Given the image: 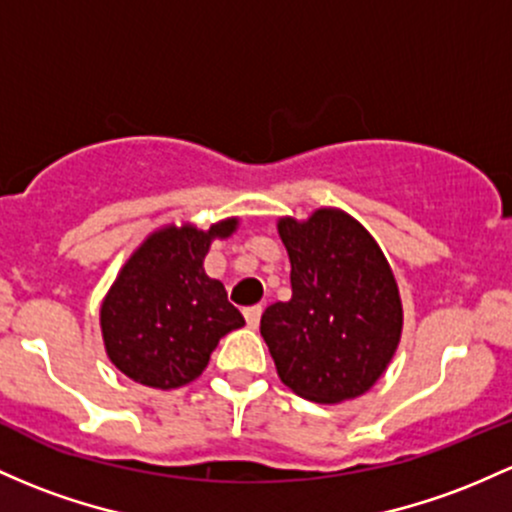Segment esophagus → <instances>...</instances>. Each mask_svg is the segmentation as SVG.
Segmentation results:
<instances>
[{"label": "esophagus", "mask_w": 512, "mask_h": 512, "mask_svg": "<svg viewBox=\"0 0 512 512\" xmlns=\"http://www.w3.org/2000/svg\"><path fill=\"white\" fill-rule=\"evenodd\" d=\"M245 320H247V325H250V328H257V325H260V318H262V306H250V308H245Z\"/></svg>", "instance_id": "obj_1"}]
</instances>
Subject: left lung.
I'll use <instances>...</instances> for the list:
<instances>
[{"label":"left lung","instance_id":"left-lung-1","mask_svg":"<svg viewBox=\"0 0 512 512\" xmlns=\"http://www.w3.org/2000/svg\"><path fill=\"white\" fill-rule=\"evenodd\" d=\"M291 299L262 313L260 333L279 379L296 396L342 403L367 393L398 350L403 306L389 260L367 228L340 209L284 216Z\"/></svg>","mask_w":512,"mask_h":512}]
</instances>
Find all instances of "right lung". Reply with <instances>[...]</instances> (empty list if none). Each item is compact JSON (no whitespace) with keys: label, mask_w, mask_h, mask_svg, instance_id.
<instances>
[{"label":"right lung","mask_w":512,"mask_h":512,"mask_svg":"<svg viewBox=\"0 0 512 512\" xmlns=\"http://www.w3.org/2000/svg\"><path fill=\"white\" fill-rule=\"evenodd\" d=\"M238 226L240 218L209 230L170 223L133 250L99 311L106 357L128 379L179 389L199 379L223 335L243 328L226 286L204 269L213 240L230 238Z\"/></svg>","instance_id":"obj_1"}]
</instances>
